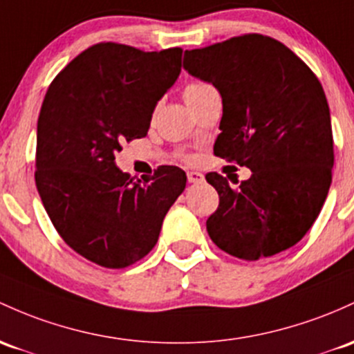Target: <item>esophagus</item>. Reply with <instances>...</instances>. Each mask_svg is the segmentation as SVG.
<instances>
[{
    "instance_id": "esophagus-1",
    "label": "esophagus",
    "mask_w": 354,
    "mask_h": 354,
    "mask_svg": "<svg viewBox=\"0 0 354 354\" xmlns=\"http://www.w3.org/2000/svg\"><path fill=\"white\" fill-rule=\"evenodd\" d=\"M188 181L189 183H201V181H205V176L201 173H198V171H188Z\"/></svg>"
}]
</instances>
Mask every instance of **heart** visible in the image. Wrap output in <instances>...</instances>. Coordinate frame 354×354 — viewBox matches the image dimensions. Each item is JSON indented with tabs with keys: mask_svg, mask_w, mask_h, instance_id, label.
Wrapping results in <instances>:
<instances>
[{
	"mask_svg": "<svg viewBox=\"0 0 354 354\" xmlns=\"http://www.w3.org/2000/svg\"><path fill=\"white\" fill-rule=\"evenodd\" d=\"M209 85L208 84H203V82H193L189 85H186L185 91H183V97L186 100V104L188 102H193V100L198 99L201 94H205V92L209 91Z\"/></svg>",
	"mask_w": 354,
	"mask_h": 354,
	"instance_id": "1",
	"label": "heart"
}]
</instances>
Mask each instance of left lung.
<instances>
[{
    "mask_svg": "<svg viewBox=\"0 0 354 354\" xmlns=\"http://www.w3.org/2000/svg\"><path fill=\"white\" fill-rule=\"evenodd\" d=\"M183 68L212 84L223 115L216 156L252 171L230 186L208 173L220 205L209 239L243 260L296 245L319 215L335 165L329 106L317 77L292 50L263 35H243L186 50Z\"/></svg>",
    "mask_w": 354,
    "mask_h": 354,
    "instance_id": "obj_1",
    "label": "left lung"
}]
</instances>
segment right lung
I'll use <instances>...</instances> for the list:
<instances>
[{"instance_id": "right-lung-1", "label": "right lung", "mask_w": 354, "mask_h": 354, "mask_svg": "<svg viewBox=\"0 0 354 354\" xmlns=\"http://www.w3.org/2000/svg\"><path fill=\"white\" fill-rule=\"evenodd\" d=\"M181 53L97 44L58 73L41 104L38 195L65 243L107 269L146 257L185 192L178 166H161L145 181L115 166L120 145L147 134L156 104L180 75Z\"/></svg>"}]
</instances>
